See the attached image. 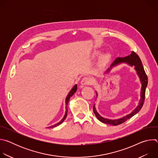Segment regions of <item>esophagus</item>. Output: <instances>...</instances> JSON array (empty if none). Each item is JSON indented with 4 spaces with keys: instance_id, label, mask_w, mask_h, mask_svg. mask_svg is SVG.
<instances>
[{
    "instance_id": "obj_1",
    "label": "esophagus",
    "mask_w": 158,
    "mask_h": 158,
    "mask_svg": "<svg viewBox=\"0 0 158 158\" xmlns=\"http://www.w3.org/2000/svg\"><path fill=\"white\" fill-rule=\"evenodd\" d=\"M91 83V79H90L89 77H84L81 82V85H88V84H90Z\"/></svg>"
}]
</instances>
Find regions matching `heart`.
Wrapping results in <instances>:
<instances>
[{
  "mask_svg": "<svg viewBox=\"0 0 158 158\" xmlns=\"http://www.w3.org/2000/svg\"><path fill=\"white\" fill-rule=\"evenodd\" d=\"M99 54V52H95L93 54V57H95L98 56ZM109 57H110V55H109V54H107H107H104L102 56V57H101V62L104 63V62H106V61L109 59Z\"/></svg>",
  "mask_w": 158,
  "mask_h": 158,
  "instance_id": "obj_1",
  "label": "heart"
}]
</instances>
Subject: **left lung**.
<instances>
[{"label":"left lung","instance_id":"obj_1","mask_svg":"<svg viewBox=\"0 0 158 158\" xmlns=\"http://www.w3.org/2000/svg\"><path fill=\"white\" fill-rule=\"evenodd\" d=\"M123 63H126L131 67L134 66V69L136 70V73L139 77L140 82L141 83V93H140L141 98L139 99L138 106L135 108L130 114H129L121 118L118 119H107V118L102 117L98 112V111L96 109V107H95V104H94L93 106L94 113L95 116H96V118L99 119V121H100L102 123L110 124L112 126H117V125H119V124H121L124 123L127 119H129L131 117L134 116L135 114H136L138 112L141 110V109L142 108L143 104H144V98H145L146 89L148 85V77L144 71L143 64H142L141 60L140 58L139 57V56L134 52H132L131 54L127 56H126L124 57H118L114 61V62L110 65V68L108 69L104 73H109L112 67H116V66H117L119 64H121ZM96 96L98 98V93L96 91Z\"/></svg>","mask_w":158,"mask_h":158}]
</instances>
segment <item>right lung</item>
Instances as JSON below:
<instances>
[{
    "instance_id": "add662e5",
    "label": "right lung",
    "mask_w": 158,
    "mask_h": 158,
    "mask_svg": "<svg viewBox=\"0 0 158 158\" xmlns=\"http://www.w3.org/2000/svg\"><path fill=\"white\" fill-rule=\"evenodd\" d=\"M77 84H76V85H74V87L71 89V90L69 91V93H68V94H67V97H66V98H65V115H64V118L61 119V121H60V122L57 123V124H54V125H53V126H50V127H48V128H53V127H56V126L60 125V124H62V123L64 122V121L65 119V118H66V117H67V110H68V107H67V105H68V102H69V101L70 98H71V97L76 92V91H77Z\"/></svg>"
}]
</instances>
